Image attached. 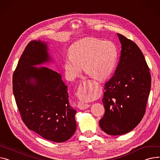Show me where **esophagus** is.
I'll list each match as a JSON object with an SVG mask.
<instances>
[{
	"label": "esophagus",
	"mask_w": 160,
	"mask_h": 160,
	"mask_svg": "<svg viewBox=\"0 0 160 160\" xmlns=\"http://www.w3.org/2000/svg\"><path fill=\"white\" fill-rule=\"evenodd\" d=\"M90 82H82L80 83V85L79 86V88H78L77 91V96L78 97H80V95L83 94H86L89 92L91 91V87L89 86ZM78 107L81 110L86 109L89 107V105L86 103H83L82 102H79L78 103Z\"/></svg>",
	"instance_id": "obj_1"
}]
</instances>
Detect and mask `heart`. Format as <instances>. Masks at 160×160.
<instances>
[{
	"label": "heart",
	"mask_w": 160,
	"mask_h": 160,
	"mask_svg": "<svg viewBox=\"0 0 160 160\" xmlns=\"http://www.w3.org/2000/svg\"><path fill=\"white\" fill-rule=\"evenodd\" d=\"M70 55L63 61V67L68 78L72 80L84 70L92 78L103 80L112 72L117 60L115 46L109 41L88 38L74 43L69 51ZM85 94L82 99L86 100Z\"/></svg>",
	"instance_id": "1"
}]
</instances>
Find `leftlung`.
<instances>
[{"label": "left lung", "mask_w": 160, "mask_h": 160, "mask_svg": "<svg viewBox=\"0 0 160 160\" xmlns=\"http://www.w3.org/2000/svg\"><path fill=\"white\" fill-rule=\"evenodd\" d=\"M122 50L113 77L105 84L102 102L105 114L99 124L109 135L126 134L138 125L145 112L151 77L140 49L117 33Z\"/></svg>", "instance_id": "1"}]
</instances>
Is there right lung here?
Instances as JSON below:
<instances>
[{"label":"right lung","mask_w":160,"mask_h":160,"mask_svg":"<svg viewBox=\"0 0 160 160\" xmlns=\"http://www.w3.org/2000/svg\"><path fill=\"white\" fill-rule=\"evenodd\" d=\"M46 42L27 45L13 74V91L22 121L46 140H68L77 129L76 110L69 105L68 86L59 73L35 67L51 59Z\"/></svg>","instance_id":"right-lung-1"}]
</instances>
